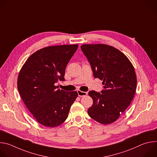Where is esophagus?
Segmentation results:
<instances>
[{"mask_svg":"<svg viewBox=\"0 0 157 157\" xmlns=\"http://www.w3.org/2000/svg\"><path fill=\"white\" fill-rule=\"evenodd\" d=\"M77 93H78V94L79 96L80 97H83V96H86L87 94V92H83V91H77Z\"/></svg>","mask_w":157,"mask_h":157,"instance_id":"obj_1","label":"esophagus"}]
</instances>
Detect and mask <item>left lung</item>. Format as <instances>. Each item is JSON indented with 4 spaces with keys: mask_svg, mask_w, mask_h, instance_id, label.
<instances>
[{
    "mask_svg": "<svg viewBox=\"0 0 157 157\" xmlns=\"http://www.w3.org/2000/svg\"><path fill=\"white\" fill-rule=\"evenodd\" d=\"M81 48L94 77L102 80L104 85L101 93L89 92L93 104L88 109V114L101 124L113 123L128 107L135 94L137 77L133 66L121 52L107 44H82Z\"/></svg>",
    "mask_w": 157,
    "mask_h": 157,
    "instance_id": "1",
    "label": "left lung"
}]
</instances>
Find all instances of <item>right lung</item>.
<instances>
[{
  "mask_svg": "<svg viewBox=\"0 0 157 157\" xmlns=\"http://www.w3.org/2000/svg\"><path fill=\"white\" fill-rule=\"evenodd\" d=\"M78 47L64 44L43 48L32 54L19 73L20 95L34 118L41 125L55 127L67 119L76 91L60 90L55 83L64 81L66 67Z\"/></svg>",
  "mask_w": 157,
  "mask_h": 157,
  "instance_id": "add662e5",
  "label": "right lung"
}]
</instances>
